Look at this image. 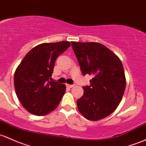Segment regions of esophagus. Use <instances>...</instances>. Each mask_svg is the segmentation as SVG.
Listing matches in <instances>:
<instances>
[{
  "label": "esophagus",
  "instance_id": "esophagus-1",
  "mask_svg": "<svg viewBox=\"0 0 146 146\" xmlns=\"http://www.w3.org/2000/svg\"><path fill=\"white\" fill-rule=\"evenodd\" d=\"M66 86L69 88H73L74 86H76V85H68V84H67V85H66Z\"/></svg>",
  "mask_w": 146,
  "mask_h": 146
}]
</instances>
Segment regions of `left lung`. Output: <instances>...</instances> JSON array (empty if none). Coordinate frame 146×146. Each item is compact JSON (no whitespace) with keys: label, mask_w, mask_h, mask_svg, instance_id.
Listing matches in <instances>:
<instances>
[{"label":"left lung","mask_w":146,"mask_h":146,"mask_svg":"<svg viewBox=\"0 0 146 146\" xmlns=\"http://www.w3.org/2000/svg\"><path fill=\"white\" fill-rule=\"evenodd\" d=\"M82 74L93 78L83 87V95L78 100L79 111L90 121L104 119L114 112L123 98L126 77L119 58L98 42H71Z\"/></svg>","instance_id":"left-lung-1"}]
</instances>
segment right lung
I'll return each instance as SVG.
<instances>
[{"label":"right lung","mask_w":146,"mask_h":146,"mask_svg":"<svg viewBox=\"0 0 146 146\" xmlns=\"http://www.w3.org/2000/svg\"><path fill=\"white\" fill-rule=\"evenodd\" d=\"M70 46L67 41L43 43L27 53L16 68L14 85L22 105L31 114L44 116L54 111L66 92V85L52 81L57 57Z\"/></svg>","instance_id":"right-lung-1"}]
</instances>
